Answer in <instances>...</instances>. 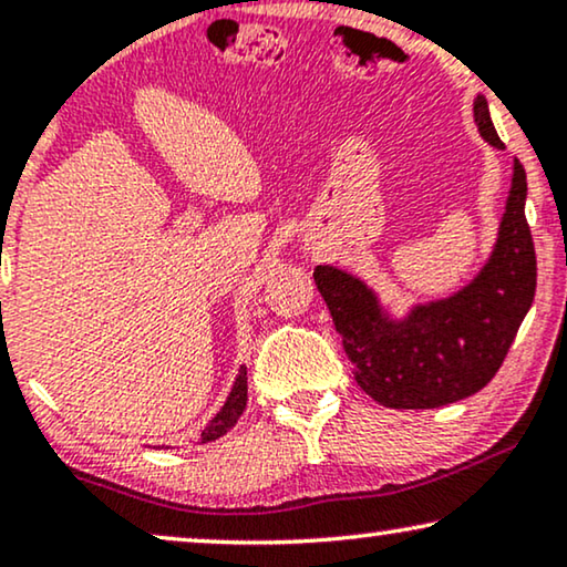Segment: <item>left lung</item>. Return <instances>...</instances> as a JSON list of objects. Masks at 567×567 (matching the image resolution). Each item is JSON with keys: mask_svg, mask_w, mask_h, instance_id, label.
I'll use <instances>...</instances> for the list:
<instances>
[{"mask_svg": "<svg viewBox=\"0 0 567 567\" xmlns=\"http://www.w3.org/2000/svg\"><path fill=\"white\" fill-rule=\"evenodd\" d=\"M473 115L483 138L504 148L483 94L473 102ZM524 203L526 172L516 158L498 238L481 272L450 298L416 302L401 318L382 308L360 277L331 265L316 267L318 292L367 395L385 409H440L488 385L537 290Z\"/></svg>", "mask_w": 567, "mask_h": 567, "instance_id": "left-lung-1", "label": "left lung"}]
</instances>
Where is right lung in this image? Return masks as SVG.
<instances>
[{"mask_svg": "<svg viewBox=\"0 0 567 567\" xmlns=\"http://www.w3.org/2000/svg\"><path fill=\"white\" fill-rule=\"evenodd\" d=\"M246 401H249V385H246V367H241L236 374L234 388H230V393L226 398V403H223V409L215 413L210 421H207V426L200 432V442L203 444L213 442L226 432H230V429L236 426V421L241 419Z\"/></svg>", "mask_w": 567, "mask_h": 567, "instance_id": "obj_1", "label": "right lung"}]
</instances>
